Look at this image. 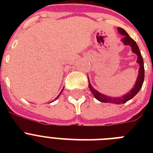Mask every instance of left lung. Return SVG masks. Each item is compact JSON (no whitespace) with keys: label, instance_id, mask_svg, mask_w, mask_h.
Listing matches in <instances>:
<instances>
[{"label":"left lung","instance_id":"left-lung-1","mask_svg":"<svg viewBox=\"0 0 153 153\" xmlns=\"http://www.w3.org/2000/svg\"><path fill=\"white\" fill-rule=\"evenodd\" d=\"M117 30H118L119 33L123 36V38L121 39V41L123 42V44L125 45L130 46L132 48V51L137 55V62H138V64L140 65V68H139V73H138L137 79L136 82L135 86H133L132 90H130L129 92L126 94L125 95L118 97V98H112V97L104 95L103 94L99 93L98 91H96L95 89L91 86L90 81L88 80L89 89L91 91V93L94 94V98L99 102H105V103H113V104H124V103L128 102V100L132 99L140 91V88L142 87L144 79H145V68H144V60H143L142 55L140 54V51L139 50V48H138L137 43L128 36V33L126 32V30H124L121 27H118Z\"/></svg>","mask_w":153,"mask_h":153}]
</instances>
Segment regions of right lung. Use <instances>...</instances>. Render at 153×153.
I'll list each match as a JSON object with an SVG mask.
<instances>
[{
	"instance_id": "add662e5",
	"label": "right lung",
	"mask_w": 153,
	"mask_h": 153,
	"mask_svg": "<svg viewBox=\"0 0 153 153\" xmlns=\"http://www.w3.org/2000/svg\"><path fill=\"white\" fill-rule=\"evenodd\" d=\"M62 91H61V92H60V94H59V95H58V97H56V98H59V97L60 94H61V93H62ZM52 102H53V101H52Z\"/></svg>"
}]
</instances>
